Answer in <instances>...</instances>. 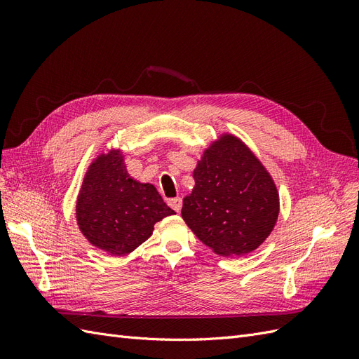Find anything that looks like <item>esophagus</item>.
<instances>
[{"mask_svg": "<svg viewBox=\"0 0 359 359\" xmlns=\"http://www.w3.org/2000/svg\"><path fill=\"white\" fill-rule=\"evenodd\" d=\"M168 203L173 211H177V212L181 211V206H182V199L181 198H172V199H169Z\"/></svg>", "mask_w": 359, "mask_h": 359, "instance_id": "obj_1", "label": "esophagus"}]
</instances>
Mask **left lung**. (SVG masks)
<instances>
[{"label":"left lung","mask_w":359,"mask_h":359,"mask_svg":"<svg viewBox=\"0 0 359 359\" xmlns=\"http://www.w3.org/2000/svg\"><path fill=\"white\" fill-rule=\"evenodd\" d=\"M196 186L181 215L199 240L222 256L253 252L273 231L278 194L273 180L233 136L205 151L193 172Z\"/></svg>","instance_id":"1"}]
</instances>
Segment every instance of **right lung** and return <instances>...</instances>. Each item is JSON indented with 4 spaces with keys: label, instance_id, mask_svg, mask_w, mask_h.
Segmentation results:
<instances>
[{
    "label": "right lung",
    "instance_id": "obj_1",
    "mask_svg": "<svg viewBox=\"0 0 359 359\" xmlns=\"http://www.w3.org/2000/svg\"><path fill=\"white\" fill-rule=\"evenodd\" d=\"M175 214L153 184L128 177L119 151L100 156L86 172L76 205L79 229L93 245L114 256L133 252L163 217Z\"/></svg>",
    "mask_w": 359,
    "mask_h": 359
}]
</instances>
